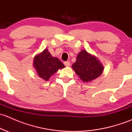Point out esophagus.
<instances>
[{
  "label": "esophagus",
  "instance_id": "34e87169",
  "mask_svg": "<svg viewBox=\"0 0 132 132\" xmlns=\"http://www.w3.org/2000/svg\"><path fill=\"white\" fill-rule=\"evenodd\" d=\"M64 65L66 66V67H69V66H70V61H66V62H64Z\"/></svg>",
  "mask_w": 132,
  "mask_h": 132
}]
</instances>
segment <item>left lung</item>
<instances>
[{
  "mask_svg": "<svg viewBox=\"0 0 132 132\" xmlns=\"http://www.w3.org/2000/svg\"><path fill=\"white\" fill-rule=\"evenodd\" d=\"M71 67L84 82H91L95 80L102 74L104 70L100 61L85 50L78 53L77 61Z\"/></svg>",
  "mask_w": 132,
  "mask_h": 132,
  "instance_id": "left-lung-1",
  "label": "left lung"
}]
</instances>
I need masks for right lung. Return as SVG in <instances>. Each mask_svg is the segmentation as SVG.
I'll use <instances>...</instances> for the list:
<instances>
[{
  "mask_svg": "<svg viewBox=\"0 0 132 132\" xmlns=\"http://www.w3.org/2000/svg\"><path fill=\"white\" fill-rule=\"evenodd\" d=\"M33 66L38 76L45 81L48 80L59 69L65 68L64 64L58 58L53 57L47 48L35 55Z\"/></svg>",
  "mask_w": 132,
  "mask_h": 132,
  "instance_id": "add662e5",
  "label": "right lung"
}]
</instances>
